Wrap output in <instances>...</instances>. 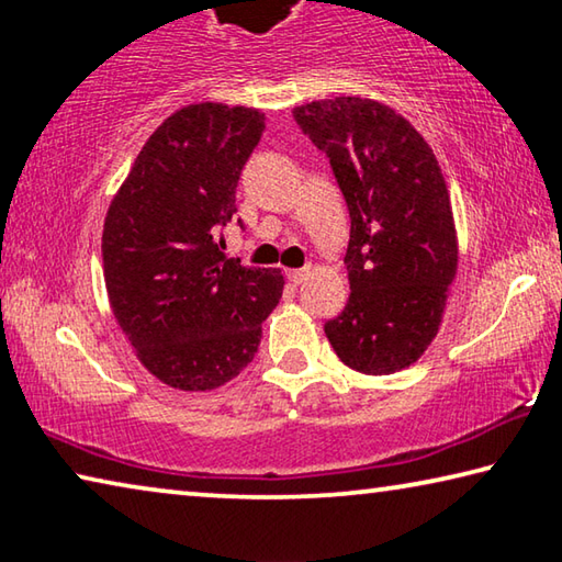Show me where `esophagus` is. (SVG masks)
Masks as SVG:
<instances>
[{
  "label": "esophagus",
  "mask_w": 562,
  "mask_h": 562,
  "mask_svg": "<svg viewBox=\"0 0 562 562\" xmlns=\"http://www.w3.org/2000/svg\"><path fill=\"white\" fill-rule=\"evenodd\" d=\"M304 274H307V268H300V270H288V280L292 284H300L304 280Z\"/></svg>",
  "instance_id": "1"
}]
</instances>
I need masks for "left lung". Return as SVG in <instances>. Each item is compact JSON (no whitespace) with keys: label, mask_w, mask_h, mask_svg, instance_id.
<instances>
[{"label":"left lung","mask_w":562,"mask_h":562,"mask_svg":"<svg viewBox=\"0 0 562 562\" xmlns=\"http://www.w3.org/2000/svg\"><path fill=\"white\" fill-rule=\"evenodd\" d=\"M329 158L349 211V300L325 335L361 374H394L424 355L441 325L459 245L439 160L412 123L359 97L292 111Z\"/></svg>","instance_id":"1"}]
</instances>
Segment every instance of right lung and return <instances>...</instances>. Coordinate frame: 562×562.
<instances>
[{"label": "right lung", "mask_w": 562, "mask_h": 562, "mask_svg": "<svg viewBox=\"0 0 562 562\" xmlns=\"http://www.w3.org/2000/svg\"><path fill=\"white\" fill-rule=\"evenodd\" d=\"M262 131L255 109L176 111L140 148L103 223L113 315L140 364L183 392L240 374L282 297L280 270L227 258L217 235L237 213V180Z\"/></svg>", "instance_id": "add662e5"}]
</instances>
